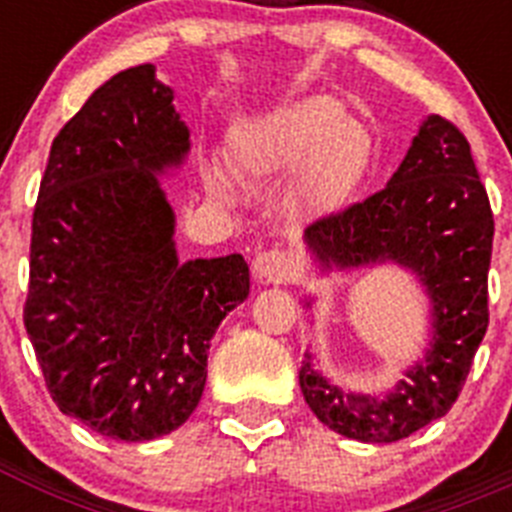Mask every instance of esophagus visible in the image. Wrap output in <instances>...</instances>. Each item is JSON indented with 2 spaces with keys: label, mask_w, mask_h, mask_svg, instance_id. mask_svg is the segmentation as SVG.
<instances>
[{
  "label": "esophagus",
  "mask_w": 512,
  "mask_h": 512,
  "mask_svg": "<svg viewBox=\"0 0 512 512\" xmlns=\"http://www.w3.org/2000/svg\"><path fill=\"white\" fill-rule=\"evenodd\" d=\"M253 274L264 282H289L295 277V259L282 248H269V251L256 253L253 259Z\"/></svg>",
  "instance_id": "34e87169"
}]
</instances>
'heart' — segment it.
Here are the masks:
<instances>
[{"label":"heart","mask_w":512,"mask_h":512,"mask_svg":"<svg viewBox=\"0 0 512 512\" xmlns=\"http://www.w3.org/2000/svg\"><path fill=\"white\" fill-rule=\"evenodd\" d=\"M238 164L251 176L302 171V194L312 207L336 210L361 182L372 138L333 97H310L256 122L238 138ZM210 187L228 194L223 169H210Z\"/></svg>","instance_id":"1"}]
</instances>
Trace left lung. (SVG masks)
<instances>
[{
	"label": "left lung",
	"instance_id": "8db88e82",
	"mask_svg": "<svg viewBox=\"0 0 512 512\" xmlns=\"http://www.w3.org/2000/svg\"><path fill=\"white\" fill-rule=\"evenodd\" d=\"M492 235L469 140L438 115L420 125L387 187L307 225L305 241L323 269L395 261L418 274L433 305L431 346L390 395L343 392L307 356L300 387L320 423L356 441L392 443L449 413L490 323Z\"/></svg>",
	"mask_w": 512,
	"mask_h": 512
}]
</instances>
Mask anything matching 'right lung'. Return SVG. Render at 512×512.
Returning <instances> with one entry per match:
<instances>
[{
	"instance_id": "1",
	"label": "right lung",
	"mask_w": 512,
	"mask_h": 512,
	"mask_svg": "<svg viewBox=\"0 0 512 512\" xmlns=\"http://www.w3.org/2000/svg\"><path fill=\"white\" fill-rule=\"evenodd\" d=\"M156 66L120 71L53 138L22 320L61 413L115 441L176 431L200 402L217 325L248 297L241 253L182 264L158 184L189 130Z\"/></svg>"
}]
</instances>
